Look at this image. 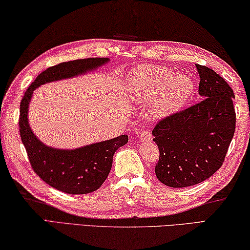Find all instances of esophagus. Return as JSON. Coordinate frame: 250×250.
I'll return each instance as SVG.
<instances>
[{"mask_svg":"<svg viewBox=\"0 0 250 250\" xmlns=\"http://www.w3.org/2000/svg\"><path fill=\"white\" fill-rule=\"evenodd\" d=\"M151 139H152V136L148 130H144V132H142L141 135H139V142L141 143L151 142Z\"/></svg>","mask_w":250,"mask_h":250,"instance_id":"obj_1","label":"esophagus"}]
</instances>
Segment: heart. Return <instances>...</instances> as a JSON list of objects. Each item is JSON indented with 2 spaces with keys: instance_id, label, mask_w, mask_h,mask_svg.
Segmentation results:
<instances>
[{
  "instance_id": "heart-1",
  "label": "heart",
  "mask_w": 250,
  "mask_h": 250,
  "mask_svg": "<svg viewBox=\"0 0 250 250\" xmlns=\"http://www.w3.org/2000/svg\"><path fill=\"white\" fill-rule=\"evenodd\" d=\"M129 90L139 102H151L152 113L165 117L178 111L193 92V82L183 73L161 65H142L129 74Z\"/></svg>"
}]
</instances>
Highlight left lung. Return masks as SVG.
I'll return each instance as SVG.
<instances>
[{"label":"left lung","instance_id":"8db88e82","mask_svg":"<svg viewBox=\"0 0 250 250\" xmlns=\"http://www.w3.org/2000/svg\"><path fill=\"white\" fill-rule=\"evenodd\" d=\"M201 101L157 123V179L171 188L203 182L222 167L236 128L234 91L224 78L196 64Z\"/></svg>","mask_w":250,"mask_h":250}]
</instances>
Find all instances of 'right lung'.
<instances>
[{"label":"right lung","mask_w":250,"mask_h":250,"mask_svg":"<svg viewBox=\"0 0 250 250\" xmlns=\"http://www.w3.org/2000/svg\"><path fill=\"white\" fill-rule=\"evenodd\" d=\"M108 58H86L61 62L38 74L26 90L20 105L19 127L34 172L47 185L68 194L91 193L103 185L112 168L113 156L128 142L127 135L74 150L50 148L39 141L27 121L33 91L47 82L71 78L107 62Z\"/></svg>","instance_id":"1"}]
</instances>
